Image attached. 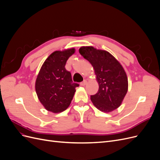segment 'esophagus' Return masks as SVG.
I'll return each instance as SVG.
<instances>
[{
	"label": "esophagus",
	"mask_w": 160,
	"mask_h": 160,
	"mask_svg": "<svg viewBox=\"0 0 160 160\" xmlns=\"http://www.w3.org/2000/svg\"><path fill=\"white\" fill-rule=\"evenodd\" d=\"M87 83H88V81H87L86 80H84L83 81H82V82H81V83H80V85H81V86H85L86 84H87Z\"/></svg>",
	"instance_id": "esophagus-1"
}]
</instances>
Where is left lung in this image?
I'll return each instance as SVG.
<instances>
[{"instance_id": "8db88e82", "label": "left lung", "mask_w": 160, "mask_h": 160, "mask_svg": "<svg viewBox=\"0 0 160 160\" xmlns=\"http://www.w3.org/2000/svg\"><path fill=\"white\" fill-rule=\"evenodd\" d=\"M79 51L93 66L99 83L98 93L91 95L92 103L105 113L118 108L128 89L127 75L122 65L106 51L81 47Z\"/></svg>"}]
</instances>
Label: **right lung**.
Returning <instances> with one entry per match:
<instances>
[{"instance_id": "right-lung-1", "label": "right lung", "mask_w": 160, "mask_h": 160, "mask_svg": "<svg viewBox=\"0 0 160 160\" xmlns=\"http://www.w3.org/2000/svg\"><path fill=\"white\" fill-rule=\"evenodd\" d=\"M72 48L56 51L42 64L35 83L36 93L40 102L47 110L60 113L68 108L78 83H72L71 72L65 69L67 59L75 52Z\"/></svg>"}]
</instances>
